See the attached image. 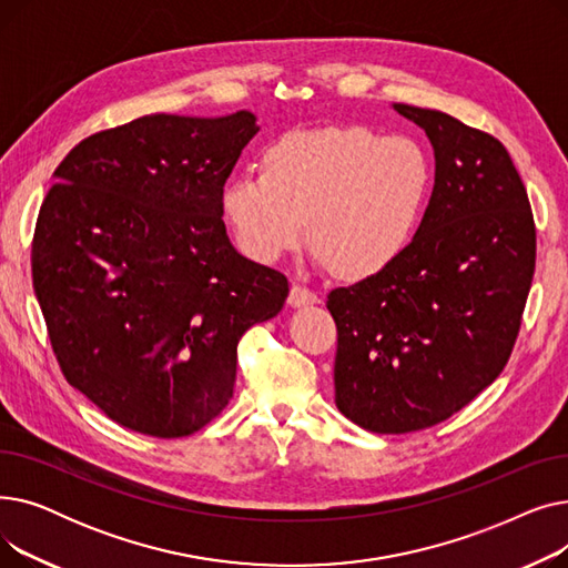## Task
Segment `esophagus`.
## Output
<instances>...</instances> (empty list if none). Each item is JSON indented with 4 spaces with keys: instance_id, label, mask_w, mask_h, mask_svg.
I'll return each mask as SVG.
<instances>
[{
    "instance_id": "esophagus-1",
    "label": "esophagus",
    "mask_w": 568,
    "mask_h": 568,
    "mask_svg": "<svg viewBox=\"0 0 568 568\" xmlns=\"http://www.w3.org/2000/svg\"><path fill=\"white\" fill-rule=\"evenodd\" d=\"M320 302V296H317V292H313V290H308L306 285H292V290H290V296H287V304L290 306H294V308H300V306H311V304H317Z\"/></svg>"
}]
</instances>
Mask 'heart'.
<instances>
[{
	"label": "heart",
	"instance_id": "1",
	"mask_svg": "<svg viewBox=\"0 0 568 568\" xmlns=\"http://www.w3.org/2000/svg\"><path fill=\"white\" fill-rule=\"evenodd\" d=\"M433 165L407 135L326 126L278 138L262 174H236L225 216L248 255L278 260L304 242L345 278L379 274L400 257L430 197Z\"/></svg>",
	"mask_w": 568,
	"mask_h": 568
}]
</instances>
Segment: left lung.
Instances as JSON below:
<instances>
[{"mask_svg":"<svg viewBox=\"0 0 568 568\" xmlns=\"http://www.w3.org/2000/svg\"><path fill=\"white\" fill-rule=\"evenodd\" d=\"M394 110L435 149L424 221L396 262L326 296L336 407L382 435L449 419L497 379L536 264L529 197L504 144L439 110Z\"/></svg>","mask_w":568,"mask_h":568,"instance_id":"left-lung-1","label":"left lung"}]
</instances>
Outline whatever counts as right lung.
Returning a JSON list of instances; mask_svg holds the SVG:
<instances>
[{
	"label": "right lung",
	"instance_id": "1",
	"mask_svg": "<svg viewBox=\"0 0 568 568\" xmlns=\"http://www.w3.org/2000/svg\"><path fill=\"white\" fill-rule=\"evenodd\" d=\"M255 114H146L54 170L32 281L67 382L119 426L186 437L225 409L236 345L281 313L287 278L239 255L223 186Z\"/></svg>",
	"mask_w": 568,
	"mask_h": 568
}]
</instances>
